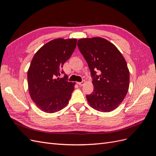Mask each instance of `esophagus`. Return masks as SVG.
<instances>
[{"mask_svg": "<svg viewBox=\"0 0 156 156\" xmlns=\"http://www.w3.org/2000/svg\"><path fill=\"white\" fill-rule=\"evenodd\" d=\"M84 83H85V81H81V82H78V83H77V84H79V86H83V85H84Z\"/></svg>", "mask_w": 156, "mask_h": 156, "instance_id": "1", "label": "esophagus"}]
</instances>
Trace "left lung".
Segmentation results:
<instances>
[{"mask_svg": "<svg viewBox=\"0 0 156 156\" xmlns=\"http://www.w3.org/2000/svg\"><path fill=\"white\" fill-rule=\"evenodd\" d=\"M77 45L92 77L94 91L86 96L89 105L101 112L115 110L129 86V72L124 56L114 44L100 37L81 38Z\"/></svg>", "mask_w": 156, "mask_h": 156, "instance_id": "8db88e82", "label": "left lung"}]
</instances>
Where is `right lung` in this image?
<instances>
[{
	"instance_id": "right-lung-1",
	"label": "right lung",
	"mask_w": 156,
	"mask_h": 156,
	"mask_svg": "<svg viewBox=\"0 0 156 156\" xmlns=\"http://www.w3.org/2000/svg\"><path fill=\"white\" fill-rule=\"evenodd\" d=\"M77 39H55L45 44L33 57L27 72L30 98L44 112L53 113L68 105L75 83L68 81L64 64L76 48Z\"/></svg>"
}]
</instances>
